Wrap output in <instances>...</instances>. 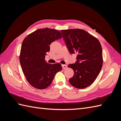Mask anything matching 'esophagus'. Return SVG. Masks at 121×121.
<instances>
[{
  "label": "esophagus",
  "mask_w": 121,
  "mask_h": 121,
  "mask_svg": "<svg viewBox=\"0 0 121 121\" xmlns=\"http://www.w3.org/2000/svg\"><path fill=\"white\" fill-rule=\"evenodd\" d=\"M62 67H63V69H65L67 68V65H62Z\"/></svg>",
  "instance_id": "obj_1"
}]
</instances>
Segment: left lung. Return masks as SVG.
I'll use <instances>...</instances> for the list:
<instances>
[{
	"mask_svg": "<svg viewBox=\"0 0 121 121\" xmlns=\"http://www.w3.org/2000/svg\"><path fill=\"white\" fill-rule=\"evenodd\" d=\"M61 32L69 52L77 54L75 63L68 65L74 72L69 82L77 88H85L93 83L102 68L100 43L97 38L82 29L63 30Z\"/></svg>",
	"mask_w": 121,
	"mask_h": 121,
	"instance_id": "left-lung-1",
	"label": "left lung"
}]
</instances>
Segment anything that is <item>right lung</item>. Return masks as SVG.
<instances>
[{
  "instance_id": "1",
  "label": "right lung",
  "mask_w": 121,
  "mask_h": 121,
  "mask_svg": "<svg viewBox=\"0 0 121 121\" xmlns=\"http://www.w3.org/2000/svg\"><path fill=\"white\" fill-rule=\"evenodd\" d=\"M61 38L60 31L44 28L33 32L24 39L20 55V64L27 81L35 88H46L56 73L63 69L59 63L50 64L45 60L50 44Z\"/></svg>"
}]
</instances>
